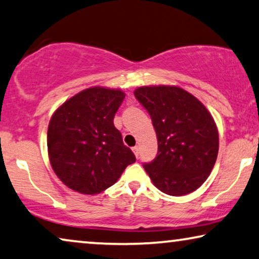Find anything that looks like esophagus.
<instances>
[{"instance_id":"esophagus-1","label":"esophagus","mask_w":259,"mask_h":259,"mask_svg":"<svg viewBox=\"0 0 259 259\" xmlns=\"http://www.w3.org/2000/svg\"><path fill=\"white\" fill-rule=\"evenodd\" d=\"M131 150H133V152L135 153V156L138 158V156H140V149H138V146H134V148L131 149Z\"/></svg>"}]
</instances>
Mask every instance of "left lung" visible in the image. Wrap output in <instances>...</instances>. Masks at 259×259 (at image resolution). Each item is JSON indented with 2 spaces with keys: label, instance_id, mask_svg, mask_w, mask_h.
<instances>
[{
  "label": "left lung",
  "instance_id": "obj_1",
  "mask_svg": "<svg viewBox=\"0 0 259 259\" xmlns=\"http://www.w3.org/2000/svg\"><path fill=\"white\" fill-rule=\"evenodd\" d=\"M148 110L158 153L144 168L165 194L181 196L201 186L219 152V131L207 108L178 86H143L134 92Z\"/></svg>",
  "mask_w": 259,
  "mask_h": 259
}]
</instances>
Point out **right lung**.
Listing matches in <instances>:
<instances>
[{
    "instance_id": "right-lung-1",
    "label": "right lung",
    "mask_w": 259,
    "mask_h": 259,
    "mask_svg": "<svg viewBox=\"0 0 259 259\" xmlns=\"http://www.w3.org/2000/svg\"><path fill=\"white\" fill-rule=\"evenodd\" d=\"M124 96L121 90L91 87L66 100L53 113L48 129L50 163L71 190L99 194L136 161L114 125Z\"/></svg>"
}]
</instances>
